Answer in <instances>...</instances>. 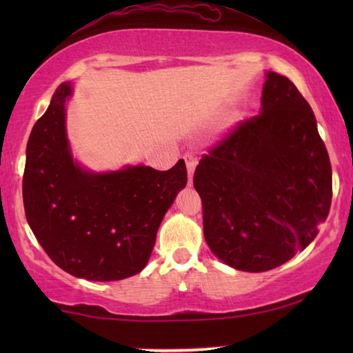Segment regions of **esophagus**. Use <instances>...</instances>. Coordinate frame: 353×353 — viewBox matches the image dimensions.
<instances>
[{"instance_id":"obj_1","label":"esophagus","mask_w":353,"mask_h":353,"mask_svg":"<svg viewBox=\"0 0 353 353\" xmlns=\"http://www.w3.org/2000/svg\"><path fill=\"white\" fill-rule=\"evenodd\" d=\"M186 162V167H188V178H190V185H191V180H192V173H194V168L197 165V161L194 157V154L192 152H186L185 156H183Z\"/></svg>"}]
</instances>
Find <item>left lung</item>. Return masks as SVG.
I'll return each instance as SVG.
<instances>
[{
	"label": "left lung",
	"mask_w": 353,
	"mask_h": 353,
	"mask_svg": "<svg viewBox=\"0 0 353 353\" xmlns=\"http://www.w3.org/2000/svg\"><path fill=\"white\" fill-rule=\"evenodd\" d=\"M212 252L243 272H267L316 238L332 173L315 114L288 77L268 72L262 110L241 120L196 167Z\"/></svg>",
	"instance_id": "1"
}]
</instances>
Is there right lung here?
<instances>
[{
    "mask_svg": "<svg viewBox=\"0 0 353 353\" xmlns=\"http://www.w3.org/2000/svg\"><path fill=\"white\" fill-rule=\"evenodd\" d=\"M61 83L27 143L22 196L28 225L57 267L77 278L117 281L141 272L161 221L186 186L185 161L170 170L127 167L109 173L81 170L65 137Z\"/></svg>",
    "mask_w": 353,
    "mask_h": 353,
    "instance_id": "right-lung-1",
    "label": "right lung"
}]
</instances>
